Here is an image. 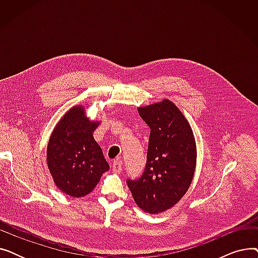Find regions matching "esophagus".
I'll return each instance as SVG.
<instances>
[{
	"instance_id": "34e87169",
	"label": "esophagus",
	"mask_w": 258,
	"mask_h": 258,
	"mask_svg": "<svg viewBox=\"0 0 258 258\" xmlns=\"http://www.w3.org/2000/svg\"><path fill=\"white\" fill-rule=\"evenodd\" d=\"M112 168H113V171L116 172V173L121 172V170H122V161L120 159L114 160L113 163H112Z\"/></svg>"
}]
</instances>
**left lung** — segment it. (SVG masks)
Masks as SVG:
<instances>
[{"mask_svg": "<svg viewBox=\"0 0 258 258\" xmlns=\"http://www.w3.org/2000/svg\"><path fill=\"white\" fill-rule=\"evenodd\" d=\"M151 127L147 160L142 177L127 180L137 206L146 213L164 212L185 196L197 166L192 128L180 108L169 99L139 106Z\"/></svg>", "mask_w": 258, "mask_h": 258, "instance_id": "8db88e82", "label": "left lung"}]
</instances>
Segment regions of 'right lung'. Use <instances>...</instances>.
I'll return each instance as SVG.
<instances>
[{
  "mask_svg": "<svg viewBox=\"0 0 258 258\" xmlns=\"http://www.w3.org/2000/svg\"><path fill=\"white\" fill-rule=\"evenodd\" d=\"M100 121H92L86 107L76 104L59 119L47 145V165L55 186L71 198L92 192L108 170L102 151L93 137Z\"/></svg>",
  "mask_w": 258,
  "mask_h": 258,
  "instance_id": "add662e5",
  "label": "right lung"
}]
</instances>
